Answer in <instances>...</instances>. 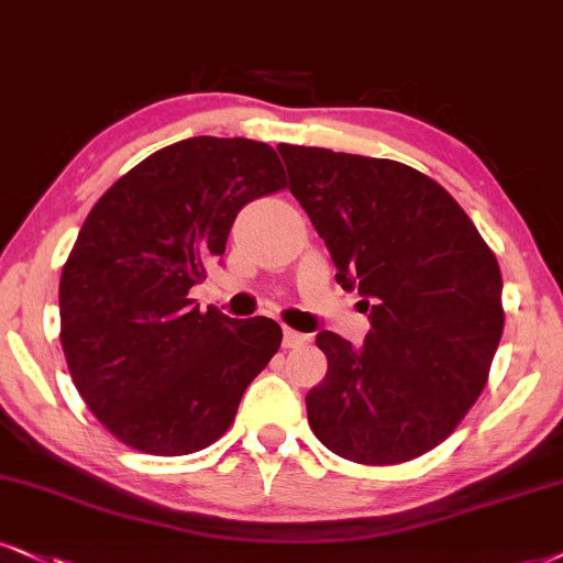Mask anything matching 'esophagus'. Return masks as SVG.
<instances>
[{"mask_svg":"<svg viewBox=\"0 0 563 563\" xmlns=\"http://www.w3.org/2000/svg\"><path fill=\"white\" fill-rule=\"evenodd\" d=\"M305 342H308V336L300 334V331L284 329V336H282L284 350H292V346H300V344H305Z\"/></svg>","mask_w":563,"mask_h":563,"instance_id":"34e87169","label":"esophagus"}]
</instances>
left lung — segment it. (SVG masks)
Returning <instances> with one entry per match:
<instances>
[{
	"label": "left lung",
	"instance_id": "1",
	"mask_svg": "<svg viewBox=\"0 0 563 563\" xmlns=\"http://www.w3.org/2000/svg\"><path fill=\"white\" fill-rule=\"evenodd\" d=\"M279 154L336 282L357 287L371 310L363 350L334 331L318 334L329 371L305 397L310 428L357 464L422 456L454 433L488 384L504 334L494 250L412 166L289 143Z\"/></svg>",
	"mask_w": 563,
	"mask_h": 563
}]
</instances>
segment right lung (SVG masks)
Wrapping results in <instances>:
<instances>
[{"mask_svg":"<svg viewBox=\"0 0 563 563\" xmlns=\"http://www.w3.org/2000/svg\"><path fill=\"white\" fill-rule=\"evenodd\" d=\"M284 187L271 145L200 135L143 158L90 208L62 268L59 339L82 401L124 446H211L279 352L276 321L200 313L187 292L224 255L240 208Z\"/></svg>","mask_w":563,"mask_h":563,"instance_id":"obj_1","label":"right lung"}]
</instances>
